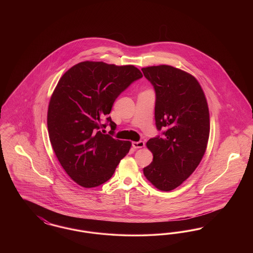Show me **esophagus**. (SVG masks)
I'll return each instance as SVG.
<instances>
[{"mask_svg": "<svg viewBox=\"0 0 253 253\" xmlns=\"http://www.w3.org/2000/svg\"><path fill=\"white\" fill-rule=\"evenodd\" d=\"M132 145L134 149H139V148L144 147L145 143L143 141H133Z\"/></svg>", "mask_w": 253, "mask_h": 253, "instance_id": "obj_1", "label": "esophagus"}]
</instances>
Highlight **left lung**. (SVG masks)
<instances>
[{"instance_id":"1","label":"left lung","mask_w":253,"mask_h":253,"mask_svg":"<svg viewBox=\"0 0 253 253\" xmlns=\"http://www.w3.org/2000/svg\"><path fill=\"white\" fill-rule=\"evenodd\" d=\"M156 91L155 119L162 136L148 140L153 162L143 169L158 190L171 191L199 165L210 135V114L204 92L189 73L169 65L141 69Z\"/></svg>"}]
</instances>
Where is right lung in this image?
I'll return each instance as SVG.
<instances>
[{
	"mask_svg": "<svg viewBox=\"0 0 253 253\" xmlns=\"http://www.w3.org/2000/svg\"><path fill=\"white\" fill-rule=\"evenodd\" d=\"M143 77L133 65L117 66L102 61H83L60 78L47 112L49 138L60 165L82 187L94 188L109 180L131 148L99 131L116 98Z\"/></svg>",
	"mask_w": 253,
	"mask_h": 253,
	"instance_id": "obj_1",
	"label": "right lung"
}]
</instances>
